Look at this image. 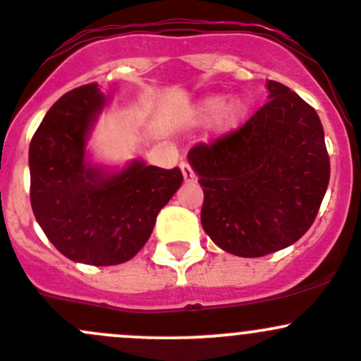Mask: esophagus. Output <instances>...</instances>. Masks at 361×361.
Masks as SVG:
<instances>
[{"label": "esophagus", "mask_w": 361, "mask_h": 361, "mask_svg": "<svg viewBox=\"0 0 361 361\" xmlns=\"http://www.w3.org/2000/svg\"><path fill=\"white\" fill-rule=\"evenodd\" d=\"M180 170L182 176H184L185 184H192V182H195V172H192L191 166H189L188 163H180Z\"/></svg>", "instance_id": "1"}]
</instances>
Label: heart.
<instances>
[{
    "mask_svg": "<svg viewBox=\"0 0 361 361\" xmlns=\"http://www.w3.org/2000/svg\"><path fill=\"white\" fill-rule=\"evenodd\" d=\"M245 114H247V102L240 96H233L224 102V96L210 94L192 106L191 119L196 124H205L212 121L216 135H228L237 130L238 124L244 121Z\"/></svg>",
    "mask_w": 361,
    "mask_h": 361,
    "instance_id": "b5f03b06",
    "label": "heart"
}]
</instances>
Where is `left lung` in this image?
I'll list each match as a JSON object with an SVG mask.
<instances>
[{
  "mask_svg": "<svg viewBox=\"0 0 361 361\" xmlns=\"http://www.w3.org/2000/svg\"><path fill=\"white\" fill-rule=\"evenodd\" d=\"M267 89L269 103L240 130L188 152L205 196L203 230L242 258L295 244L316 219L330 180L316 110L279 82Z\"/></svg>",
  "mask_w": 361,
  "mask_h": 361,
  "instance_id": "1",
  "label": "left lung"
}]
</instances>
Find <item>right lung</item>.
I'll return each mask as SVG.
<instances>
[{"mask_svg":"<svg viewBox=\"0 0 361 361\" xmlns=\"http://www.w3.org/2000/svg\"><path fill=\"white\" fill-rule=\"evenodd\" d=\"M110 102L96 84L66 92L45 114L30 145L38 224L61 255L94 267L133 258L184 179L179 169L163 170L142 159L123 169L92 161L87 140Z\"/></svg>","mask_w":361,"mask_h":361,"instance_id":"1","label":"right lung"}]
</instances>
